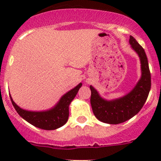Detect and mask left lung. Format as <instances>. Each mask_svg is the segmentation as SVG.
<instances>
[{
    "label": "left lung",
    "instance_id": "left-lung-1",
    "mask_svg": "<svg viewBox=\"0 0 161 161\" xmlns=\"http://www.w3.org/2000/svg\"><path fill=\"white\" fill-rule=\"evenodd\" d=\"M131 47L138 53L141 62L142 76L129 93L121 98L106 100L100 97L97 91L90 86V103L96 118L108 124L125 122L137 114L147 101L151 88V76L145 50L136 39L130 36Z\"/></svg>",
    "mask_w": 161,
    "mask_h": 161
}]
</instances>
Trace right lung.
I'll return each instance as SVG.
<instances>
[{"instance_id": "1", "label": "right lung", "mask_w": 161, "mask_h": 161, "mask_svg": "<svg viewBox=\"0 0 161 161\" xmlns=\"http://www.w3.org/2000/svg\"><path fill=\"white\" fill-rule=\"evenodd\" d=\"M82 83L64 94L56 106L46 111H29L19 108L10 96L12 105L17 113L31 125L44 130H54L67 122L69 115V104L77 94Z\"/></svg>"}]
</instances>
